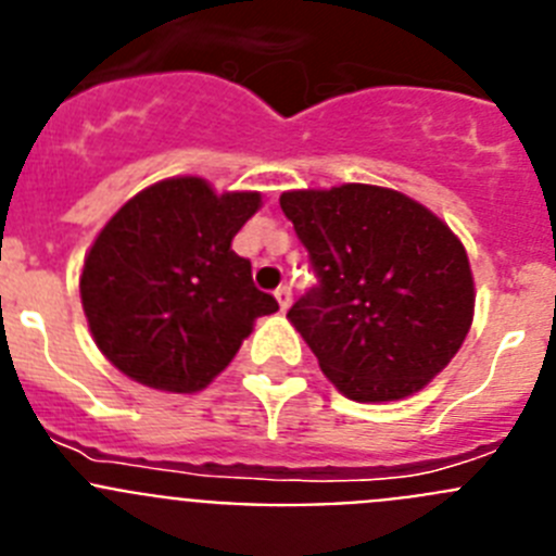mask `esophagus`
<instances>
[{
  "instance_id": "obj_1",
  "label": "esophagus",
  "mask_w": 556,
  "mask_h": 556,
  "mask_svg": "<svg viewBox=\"0 0 556 556\" xmlns=\"http://www.w3.org/2000/svg\"><path fill=\"white\" fill-rule=\"evenodd\" d=\"M275 298H278V306H281V312H287L289 303H292V287L281 283V287L275 289Z\"/></svg>"
}]
</instances>
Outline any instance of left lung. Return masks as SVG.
<instances>
[{
	"mask_svg": "<svg viewBox=\"0 0 556 556\" xmlns=\"http://www.w3.org/2000/svg\"><path fill=\"white\" fill-rule=\"evenodd\" d=\"M281 208L317 275L287 317L333 387L358 404L424 390L473 320L468 253L448 225L367 184L287 191Z\"/></svg>",
	"mask_w": 556,
	"mask_h": 556,
	"instance_id": "8db88e82",
	"label": "left lung"
}]
</instances>
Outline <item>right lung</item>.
I'll list each match as a JSON object with an SVG mask.
<instances>
[{"mask_svg":"<svg viewBox=\"0 0 556 556\" xmlns=\"http://www.w3.org/2000/svg\"><path fill=\"white\" fill-rule=\"evenodd\" d=\"M262 205L255 191L214 194L169 178L127 200L83 264L80 298L94 342L139 384L198 392L228 367L255 317L278 312L230 250Z\"/></svg>","mask_w":556,"mask_h":556,"instance_id":"1","label":"right lung"}]
</instances>
